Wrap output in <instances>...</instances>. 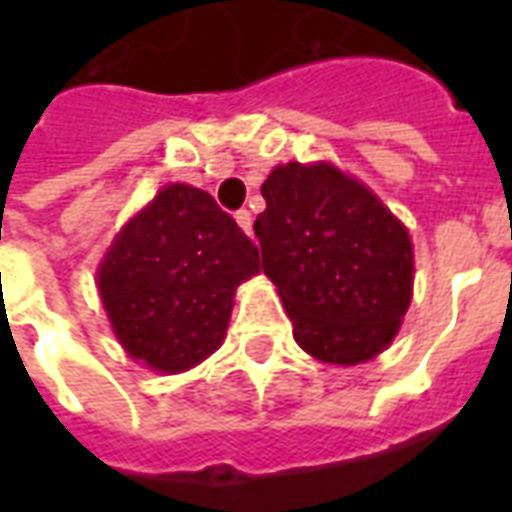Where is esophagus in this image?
Segmentation results:
<instances>
[{
  "instance_id": "1",
  "label": "esophagus",
  "mask_w": 512,
  "mask_h": 512,
  "mask_svg": "<svg viewBox=\"0 0 512 512\" xmlns=\"http://www.w3.org/2000/svg\"><path fill=\"white\" fill-rule=\"evenodd\" d=\"M235 222H238V227H241L246 235H252V213L238 211V213H235Z\"/></svg>"
}]
</instances>
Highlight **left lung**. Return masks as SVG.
<instances>
[{
	"label": "left lung",
	"instance_id": "obj_1",
	"mask_svg": "<svg viewBox=\"0 0 512 512\" xmlns=\"http://www.w3.org/2000/svg\"><path fill=\"white\" fill-rule=\"evenodd\" d=\"M255 235L296 343L359 365L395 340L411 304L414 249L403 222L329 161L279 164L263 183Z\"/></svg>",
	"mask_w": 512,
	"mask_h": 512
}]
</instances>
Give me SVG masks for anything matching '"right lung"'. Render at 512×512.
<instances>
[{
  "instance_id": "add662e5",
  "label": "right lung",
  "mask_w": 512,
  "mask_h": 512,
  "mask_svg": "<svg viewBox=\"0 0 512 512\" xmlns=\"http://www.w3.org/2000/svg\"><path fill=\"white\" fill-rule=\"evenodd\" d=\"M257 246L208 191L169 183L115 235L98 293L117 343L156 373H183L222 345Z\"/></svg>"
}]
</instances>
